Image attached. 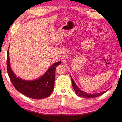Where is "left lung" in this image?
<instances>
[{"label": "left lung", "instance_id": "8db88e82", "mask_svg": "<svg viewBox=\"0 0 122 122\" xmlns=\"http://www.w3.org/2000/svg\"><path fill=\"white\" fill-rule=\"evenodd\" d=\"M71 80H72V86H73V89L76 92V94L77 95V96L79 97H84V98H93V97H97L99 96L102 95L105 93L108 90L105 91L104 92H101V93H95V94H87V93L84 92L83 91H82V90H80L79 88L77 87L76 84V83L74 82L73 79H72V77L71 76Z\"/></svg>", "mask_w": 122, "mask_h": 122}]
</instances>
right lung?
I'll use <instances>...</instances> for the list:
<instances>
[{
	"instance_id": "obj_1",
	"label": "right lung",
	"mask_w": 122,
	"mask_h": 122,
	"mask_svg": "<svg viewBox=\"0 0 122 122\" xmlns=\"http://www.w3.org/2000/svg\"><path fill=\"white\" fill-rule=\"evenodd\" d=\"M61 63V62L59 61L53 64L40 78L32 81H25L17 77L12 72L10 65L9 51H7V72L13 85L18 92L34 99L47 97L53 92L56 69Z\"/></svg>"
}]
</instances>
